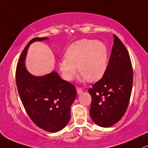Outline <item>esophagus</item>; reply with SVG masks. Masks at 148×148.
Here are the masks:
<instances>
[{"label":"esophagus","instance_id":"obj_1","mask_svg":"<svg viewBox=\"0 0 148 148\" xmlns=\"http://www.w3.org/2000/svg\"><path fill=\"white\" fill-rule=\"evenodd\" d=\"M76 90H77V93H78V95H81V93L83 92V90L81 89V88H76Z\"/></svg>","mask_w":148,"mask_h":148}]
</instances>
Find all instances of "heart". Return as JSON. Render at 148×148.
Masks as SVG:
<instances>
[{"label": "heart", "instance_id": "1", "mask_svg": "<svg viewBox=\"0 0 148 148\" xmlns=\"http://www.w3.org/2000/svg\"><path fill=\"white\" fill-rule=\"evenodd\" d=\"M108 60V49L104 43L83 39L69 46L66 51L65 58L59 61L58 67L67 81L73 79L77 67L83 80L95 82L104 74Z\"/></svg>", "mask_w": 148, "mask_h": 148}]
</instances>
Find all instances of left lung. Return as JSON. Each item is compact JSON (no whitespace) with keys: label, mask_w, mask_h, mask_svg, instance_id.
<instances>
[{"label":"left lung","mask_w":148,"mask_h":148,"mask_svg":"<svg viewBox=\"0 0 148 148\" xmlns=\"http://www.w3.org/2000/svg\"><path fill=\"white\" fill-rule=\"evenodd\" d=\"M114 42L106 72L88 90L92 97L90 115L96 125L109 127L125 114L130 102L133 71L126 47L113 35Z\"/></svg>","instance_id":"8db88e82"}]
</instances>
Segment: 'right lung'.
Masks as SVG:
<instances>
[{"instance_id":"obj_1","label":"right lung","mask_w":148,"mask_h":148,"mask_svg":"<svg viewBox=\"0 0 148 148\" xmlns=\"http://www.w3.org/2000/svg\"><path fill=\"white\" fill-rule=\"evenodd\" d=\"M35 37L28 42L18 60L16 70V86L20 98L30 118L47 132L62 130L70 120V108L76 97L74 85L62 79L56 71L37 76L28 72L25 58L30 45L48 40Z\"/></svg>"}]
</instances>
